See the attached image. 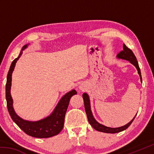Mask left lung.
Segmentation results:
<instances>
[{
	"instance_id": "left-lung-1",
	"label": "left lung",
	"mask_w": 154,
	"mask_h": 154,
	"mask_svg": "<svg viewBox=\"0 0 154 154\" xmlns=\"http://www.w3.org/2000/svg\"><path fill=\"white\" fill-rule=\"evenodd\" d=\"M117 58H118L119 59H124L126 60L129 61L130 63L132 64L134 66L137 68V71H138V73H139V76H140V82H142V77H141V73H140V70L139 66V64H138V62L137 60V58L136 56H134V54L131 49H129L126 45L124 44L123 45V50L121 51L117 55ZM83 102H84V106H85V113H86L87 117H88V119L89 123L90 124L91 126H92L96 130L99 132H105V133H118V132H122L123 130H126V128L129 127L130 124H132V122H133V120L135 118H134L130 121L129 123H128L127 124L124 125L123 126L121 127H118V128H110V127H107L104 126V125L101 124L100 123L96 120L94 118L92 111H91V106H90V98L89 96H88V94L86 93H83Z\"/></svg>"
}]
</instances>
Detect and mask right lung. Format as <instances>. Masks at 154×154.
<instances>
[{
    "label": "right lung",
    "mask_w": 154,
    "mask_h": 154,
    "mask_svg": "<svg viewBox=\"0 0 154 154\" xmlns=\"http://www.w3.org/2000/svg\"><path fill=\"white\" fill-rule=\"evenodd\" d=\"M28 47L27 45L23 46L20 55L15 58L11 64L7 77L6 83V100L7 105L10 116L15 124L19 126L26 134L36 138H49L55 136L61 132L64 127L65 114L69 106L70 99L72 96L77 94L75 90L70 91L62 96L55 109L50 116L36 122L24 120L17 116L13 107V99L11 96V86L12 73L18 59L22 54V51Z\"/></svg>",
    "instance_id": "right-lung-1"
}]
</instances>
